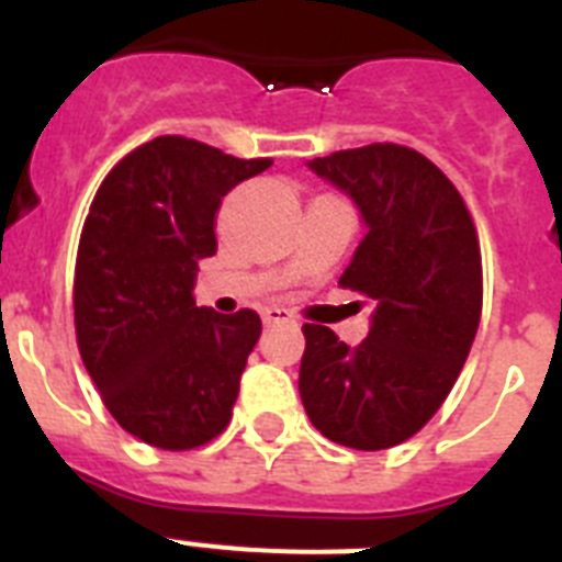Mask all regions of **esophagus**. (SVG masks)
Returning a JSON list of instances; mask_svg holds the SVG:
<instances>
[{"label": "esophagus", "mask_w": 562, "mask_h": 562, "mask_svg": "<svg viewBox=\"0 0 562 562\" xmlns=\"http://www.w3.org/2000/svg\"><path fill=\"white\" fill-rule=\"evenodd\" d=\"M261 321H265V326L292 324V315L286 310H281V306H267V310H261Z\"/></svg>", "instance_id": "1"}]
</instances>
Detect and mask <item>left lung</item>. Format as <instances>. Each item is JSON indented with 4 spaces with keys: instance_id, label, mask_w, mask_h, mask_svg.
<instances>
[{
    "instance_id": "left-lung-1",
    "label": "left lung",
    "mask_w": 562,
    "mask_h": 562,
    "mask_svg": "<svg viewBox=\"0 0 562 562\" xmlns=\"http://www.w3.org/2000/svg\"><path fill=\"white\" fill-rule=\"evenodd\" d=\"M310 168L349 193L366 222L340 286L371 301L369 337L349 349L306 324L297 391L326 439L385 450L419 434L459 380L481 321V250L453 182L414 148L371 143Z\"/></svg>"
}]
</instances>
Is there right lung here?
Returning <instances> with one entry per match:
<instances>
[{
    "label": "right lung",
    "instance_id": "obj_1",
    "mask_svg": "<svg viewBox=\"0 0 562 562\" xmlns=\"http://www.w3.org/2000/svg\"><path fill=\"white\" fill-rule=\"evenodd\" d=\"M270 166L166 134L126 154L89 207L72 286L78 349L109 414L151 448H200L231 422L261 317L196 306L193 284L216 252L222 196Z\"/></svg>",
    "mask_w": 562,
    "mask_h": 562
}]
</instances>
